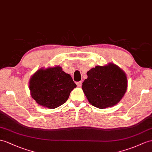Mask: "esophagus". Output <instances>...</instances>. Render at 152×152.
<instances>
[{"mask_svg": "<svg viewBox=\"0 0 152 152\" xmlns=\"http://www.w3.org/2000/svg\"><path fill=\"white\" fill-rule=\"evenodd\" d=\"M77 86H78V87H80L81 86H82V82H81V81H79V82H77Z\"/></svg>", "mask_w": 152, "mask_h": 152, "instance_id": "1", "label": "esophagus"}]
</instances>
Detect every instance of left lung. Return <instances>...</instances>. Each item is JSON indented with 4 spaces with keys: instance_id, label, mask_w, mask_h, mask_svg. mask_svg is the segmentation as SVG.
Segmentation results:
<instances>
[{
    "instance_id": "left-lung-1",
    "label": "left lung",
    "mask_w": 152,
    "mask_h": 152,
    "mask_svg": "<svg viewBox=\"0 0 152 152\" xmlns=\"http://www.w3.org/2000/svg\"><path fill=\"white\" fill-rule=\"evenodd\" d=\"M87 75L82 89L89 102L96 108L104 109L116 105L126 91V75L112 62L96 66L89 70Z\"/></svg>"
}]
</instances>
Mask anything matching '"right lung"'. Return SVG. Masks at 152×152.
I'll return each instance as SVG.
<instances>
[{"mask_svg":"<svg viewBox=\"0 0 152 152\" xmlns=\"http://www.w3.org/2000/svg\"><path fill=\"white\" fill-rule=\"evenodd\" d=\"M77 85L59 66L40 68L31 77L29 88L38 104L54 109L63 104Z\"/></svg>","mask_w":152,"mask_h":152,"instance_id":"1","label":"right lung"}]
</instances>
